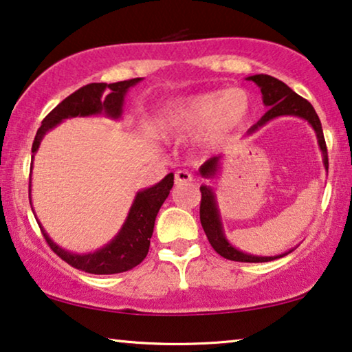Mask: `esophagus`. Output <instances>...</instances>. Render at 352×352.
I'll list each match as a JSON object with an SVG mask.
<instances>
[{"label": "esophagus", "instance_id": "1", "mask_svg": "<svg viewBox=\"0 0 352 352\" xmlns=\"http://www.w3.org/2000/svg\"><path fill=\"white\" fill-rule=\"evenodd\" d=\"M192 181V175L187 170H177L175 173V182L176 184H186V182Z\"/></svg>", "mask_w": 352, "mask_h": 352}]
</instances>
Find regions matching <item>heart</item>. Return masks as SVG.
I'll return each mask as SVG.
<instances>
[{
	"label": "heart",
	"instance_id": "1",
	"mask_svg": "<svg viewBox=\"0 0 352 352\" xmlns=\"http://www.w3.org/2000/svg\"><path fill=\"white\" fill-rule=\"evenodd\" d=\"M253 110L252 94L243 88L214 89L192 94L168 104L158 126L173 138H187L199 131L201 146L213 148L239 131Z\"/></svg>",
	"mask_w": 352,
	"mask_h": 352
}]
</instances>
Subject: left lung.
Returning a JSON list of instances; mask_svg holds the SVG:
<instances>
[{"mask_svg":"<svg viewBox=\"0 0 352 352\" xmlns=\"http://www.w3.org/2000/svg\"><path fill=\"white\" fill-rule=\"evenodd\" d=\"M247 80L254 81V83L261 88L263 102L269 109L267 112L263 115L261 120L248 129V134H253L254 131H258L259 128L264 126V124L269 122V120L283 117V115L305 118L306 122L314 128L317 142H319L322 157H324V166L325 170L329 171V153H327L324 131H322L320 120L317 117L314 107H312L306 99H302L301 96H298L292 88H288L283 81L274 78L271 75H263V74L253 75V76H248ZM219 160H221V155L206 160L204 165L200 166V175L204 177H213L216 173L219 171ZM200 192H201V200H200L201 228H204L211 247H213L214 252L221 254L223 258L230 259V261H240V263H267V261H274V259L277 258L285 256V254L292 252L290 250L288 253L277 254V256H254V254L243 253L240 252V250L234 248L232 245L228 242V239H226L224 235L213 189H211L210 186H201Z\"/></svg>","mask_w":352,"mask_h":352,"instance_id":"1","label":"left lung"}]
</instances>
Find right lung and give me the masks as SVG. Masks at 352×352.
Segmentation results:
<instances>
[{
    "label": "right lung",
    "instance_id": "1",
    "mask_svg": "<svg viewBox=\"0 0 352 352\" xmlns=\"http://www.w3.org/2000/svg\"><path fill=\"white\" fill-rule=\"evenodd\" d=\"M141 78L117 81V83H89L75 91L69 98L51 110L41 122L40 129L36 131L35 141H33L32 152L40 147V142L45 134L59 124L62 120L74 117H89V115L105 113L110 118H120L123 112V100L128 89L139 83ZM33 158V157H32ZM33 165V163H32ZM175 181V175L170 173L155 186L148 189L139 190L134 199L129 213L124 221L123 228L115 235L112 242L105 245L98 252L88 254H76L62 250L52 242L46 230L41 228L43 237L46 239L52 252L60 259L69 263L72 267L89 274H118L136 267L139 263L147 256L148 247H151V237L155 226V218L158 210L170 195V190ZM32 205V200H30Z\"/></svg>",
    "mask_w": 352,
    "mask_h": 352
}]
</instances>
